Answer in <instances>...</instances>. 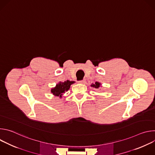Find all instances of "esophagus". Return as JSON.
<instances>
[{
    "label": "esophagus",
    "mask_w": 155,
    "mask_h": 155,
    "mask_svg": "<svg viewBox=\"0 0 155 155\" xmlns=\"http://www.w3.org/2000/svg\"><path fill=\"white\" fill-rule=\"evenodd\" d=\"M85 80H80V81H78V82L79 83H81V84H83V83H85Z\"/></svg>",
    "instance_id": "esophagus-1"
}]
</instances>
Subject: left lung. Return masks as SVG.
Returning a JSON list of instances; mask_svg holds the SVG:
<instances>
[{
	"mask_svg": "<svg viewBox=\"0 0 155 155\" xmlns=\"http://www.w3.org/2000/svg\"><path fill=\"white\" fill-rule=\"evenodd\" d=\"M100 85H101V83H99V82H97V81H96L94 84L93 83V84L91 85V87H94V88H96V89H98V88L100 87Z\"/></svg>",
	"mask_w": 155,
	"mask_h": 155,
	"instance_id": "1",
	"label": "left lung"
}]
</instances>
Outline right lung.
Segmentation results:
<instances>
[{
  "instance_id": "1",
  "label": "right lung",
  "mask_w": 155,
  "mask_h": 155,
  "mask_svg": "<svg viewBox=\"0 0 155 155\" xmlns=\"http://www.w3.org/2000/svg\"><path fill=\"white\" fill-rule=\"evenodd\" d=\"M75 81L67 80L64 82H59L56 85V86L51 90V93L55 96H59L62 97V96L66 91H68L71 87V85L74 84Z\"/></svg>"
}]
</instances>
